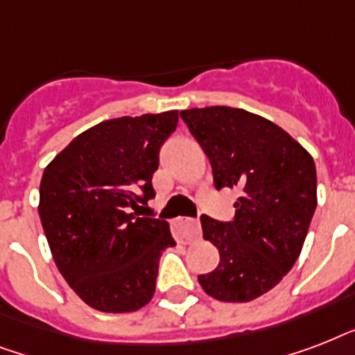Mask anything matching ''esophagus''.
Returning <instances> with one entry per match:
<instances>
[{
	"label": "esophagus",
	"mask_w": 355,
	"mask_h": 355,
	"mask_svg": "<svg viewBox=\"0 0 355 355\" xmlns=\"http://www.w3.org/2000/svg\"><path fill=\"white\" fill-rule=\"evenodd\" d=\"M173 230H175V236L177 239H180L182 243H189L200 237V225L199 221L195 219H189V217H178L173 223Z\"/></svg>",
	"instance_id": "1"
}]
</instances>
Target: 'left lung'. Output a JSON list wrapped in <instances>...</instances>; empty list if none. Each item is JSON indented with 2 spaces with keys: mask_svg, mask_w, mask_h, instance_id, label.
Segmentation results:
<instances>
[{
  "mask_svg": "<svg viewBox=\"0 0 355 355\" xmlns=\"http://www.w3.org/2000/svg\"><path fill=\"white\" fill-rule=\"evenodd\" d=\"M180 118L210 158L216 189L239 191L234 221L200 217L221 259L199 284L221 302H250L300 256L317 208L315 162L284 128L243 108H191Z\"/></svg>",
  "mask_w": 355,
  "mask_h": 355,
  "instance_id": "obj_1",
  "label": "left lung"
}]
</instances>
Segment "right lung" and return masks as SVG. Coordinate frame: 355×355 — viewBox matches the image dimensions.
Segmentation results:
<instances>
[{
	"label": "right lung",
	"instance_id": "right-lung-1",
	"mask_svg": "<svg viewBox=\"0 0 355 355\" xmlns=\"http://www.w3.org/2000/svg\"><path fill=\"white\" fill-rule=\"evenodd\" d=\"M178 112L108 119L79 134L44 169L42 227L53 259L90 308L128 313L155 295L169 225L138 217L155 197L158 155Z\"/></svg>",
	"mask_w": 355,
	"mask_h": 355
}]
</instances>
